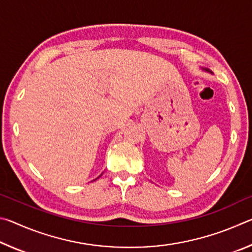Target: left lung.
Returning a JSON list of instances; mask_svg holds the SVG:
<instances>
[{
	"label": "left lung",
	"instance_id": "left-lung-1",
	"mask_svg": "<svg viewBox=\"0 0 252 252\" xmlns=\"http://www.w3.org/2000/svg\"><path fill=\"white\" fill-rule=\"evenodd\" d=\"M206 71H209V70H206ZM209 72H210V71H209Z\"/></svg>",
	"mask_w": 252,
	"mask_h": 252
}]
</instances>
